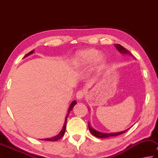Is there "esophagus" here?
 Instances as JSON below:
<instances>
[{"mask_svg":"<svg viewBox=\"0 0 158 158\" xmlns=\"http://www.w3.org/2000/svg\"><path fill=\"white\" fill-rule=\"evenodd\" d=\"M85 96V92L84 91H82V90H80L77 92L76 94V98L77 99H79V100H81L82 99H83Z\"/></svg>","mask_w":158,"mask_h":158,"instance_id":"esophagus-1","label":"esophagus"}]
</instances>
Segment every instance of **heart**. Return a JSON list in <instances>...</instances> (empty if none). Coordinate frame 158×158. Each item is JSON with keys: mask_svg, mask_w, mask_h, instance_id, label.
I'll return each mask as SVG.
<instances>
[{"mask_svg": "<svg viewBox=\"0 0 158 158\" xmlns=\"http://www.w3.org/2000/svg\"><path fill=\"white\" fill-rule=\"evenodd\" d=\"M99 52L93 49H88L79 52L76 55V61L82 65H91L94 62L99 69H102L104 63L103 56H99Z\"/></svg>", "mask_w": 158, "mask_h": 158, "instance_id": "b5f03b06", "label": "heart"}]
</instances>
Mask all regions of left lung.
I'll list each match as a JSON object with an SVG mask.
<instances>
[{
  "label": "left lung",
  "mask_w": 158,
  "mask_h": 158,
  "mask_svg": "<svg viewBox=\"0 0 158 158\" xmlns=\"http://www.w3.org/2000/svg\"><path fill=\"white\" fill-rule=\"evenodd\" d=\"M115 47L117 48V50L120 52L121 54H123V55H131V52L129 50H127L124 47H123L122 45H120V44H115ZM88 127H89V130L90 131V132L92 133V135H94L96 136V137L98 138H108L110 137V136H118L120 135V134H122L123 133H125L126 131H127L128 130H126L125 131H120V132H115V133H102V132H99L97 130H95L94 129H93L88 123Z\"/></svg>",
  "instance_id": "8db88e82"
}]
</instances>
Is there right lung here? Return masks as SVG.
Segmentation results:
<instances>
[{
    "mask_svg": "<svg viewBox=\"0 0 158 158\" xmlns=\"http://www.w3.org/2000/svg\"><path fill=\"white\" fill-rule=\"evenodd\" d=\"M33 50H32V51H31L30 52H28L27 55H26V56H24V57H26V56H28V55H31V54H33V52H34V51ZM76 104V101H73V102H72V103H71V105H70V106H69V112H68V113H67V115H66V118H65V122H64V126H63V127H62V130H61V131L60 132H59L57 135L56 136H53V137H52V138H48V139H43V140H44V141H57V140H59V139H60L62 136H64V132H65V130H66V120H67V118H68V116H69V113H70V111H71L72 109H73V108L74 107V106Z\"/></svg>",
    "mask_w": 158,
    "mask_h": 158,
    "instance_id": "add662e5",
    "label": "right lung"
}]
</instances>
